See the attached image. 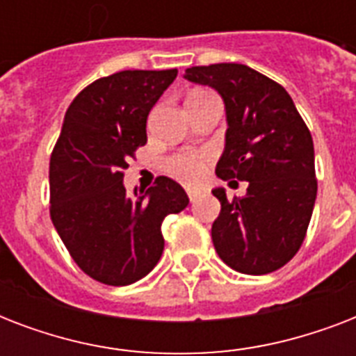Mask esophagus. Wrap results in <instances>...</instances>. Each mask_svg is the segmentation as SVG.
I'll use <instances>...</instances> for the list:
<instances>
[{
    "instance_id": "esophagus-1",
    "label": "esophagus",
    "mask_w": 356,
    "mask_h": 356,
    "mask_svg": "<svg viewBox=\"0 0 356 356\" xmlns=\"http://www.w3.org/2000/svg\"><path fill=\"white\" fill-rule=\"evenodd\" d=\"M186 194H188V200L192 201V203H194L195 200H197V190H186Z\"/></svg>"
}]
</instances>
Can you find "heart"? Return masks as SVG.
I'll return each mask as SVG.
<instances>
[{
  "instance_id": "obj_1",
  "label": "heart",
  "mask_w": 356,
  "mask_h": 356,
  "mask_svg": "<svg viewBox=\"0 0 356 356\" xmlns=\"http://www.w3.org/2000/svg\"><path fill=\"white\" fill-rule=\"evenodd\" d=\"M207 162H209V153L205 151H181V153L168 156L164 162V170L179 181L197 183L203 177Z\"/></svg>"
}]
</instances>
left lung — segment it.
Returning a JSON list of instances; mask_svg holds the SVG:
<instances>
[{
    "label": "left lung",
    "mask_w": 356,
    "mask_h": 356,
    "mask_svg": "<svg viewBox=\"0 0 356 356\" xmlns=\"http://www.w3.org/2000/svg\"><path fill=\"white\" fill-rule=\"evenodd\" d=\"M184 79L212 86L227 114L225 149L216 175L248 181V194L222 203L212 223L220 259L248 275H264L293 259L314 211V144L292 97L279 83L245 64L192 66Z\"/></svg>",
    "instance_id": "1"
}]
</instances>
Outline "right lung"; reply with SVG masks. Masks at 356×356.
Instances as JSON below:
<instances>
[{
  "label": "right lung",
  "mask_w": 356,
  "mask_h": 356,
  "mask_svg": "<svg viewBox=\"0 0 356 356\" xmlns=\"http://www.w3.org/2000/svg\"><path fill=\"white\" fill-rule=\"evenodd\" d=\"M175 77V68L125 70L94 81L68 107L53 147L51 222L75 264L103 284L147 275L164 251V218L188 205L164 175L134 197L123 186L127 161L147 142V114Z\"/></svg>",
  "instance_id": "1"
}]
</instances>
